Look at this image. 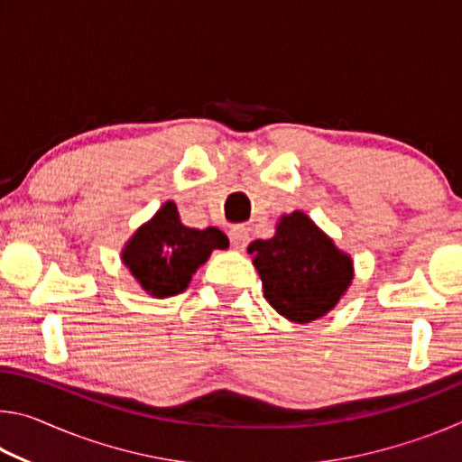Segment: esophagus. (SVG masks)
I'll list each match as a JSON object with an SVG mask.
<instances>
[{"mask_svg": "<svg viewBox=\"0 0 462 462\" xmlns=\"http://www.w3.org/2000/svg\"><path fill=\"white\" fill-rule=\"evenodd\" d=\"M248 240H250V234L245 226H234V228L230 230V242L236 250H245Z\"/></svg>", "mask_w": 462, "mask_h": 462, "instance_id": "obj_1", "label": "esophagus"}]
</instances>
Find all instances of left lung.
<instances>
[{"label": "left lung", "instance_id": "left-lung-1", "mask_svg": "<svg viewBox=\"0 0 462 462\" xmlns=\"http://www.w3.org/2000/svg\"><path fill=\"white\" fill-rule=\"evenodd\" d=\"M263 293L289 322L310 324L326 316L346 295L355 264L311 217L295 209L283 214L275 236L248 245Z\"/></svg>", "mask_w": 462, "mask_h": 462}]
</instances>
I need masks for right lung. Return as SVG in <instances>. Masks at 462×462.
Returning <instances> with one entry per match:
<instances>
[{"instance_id": "right-lung-1", "label": "right lung", "mask_w": 462, "mask_h": 462, "mask_svg": "<svg viewBox=\"0 0 462 462\" xmlns=\"http://www.w3.org/2000/svg\"><path fill=\"white\" fill-rule=\"evenodd\" d=\"M216 248H228L222 230L189 228L181 222L175 201H165L124 245L122 263L144 293L165 300L189 287Z\"/></svg>"}]
</instances>
